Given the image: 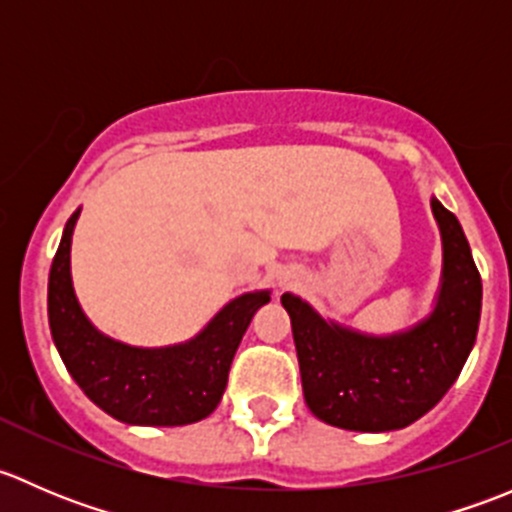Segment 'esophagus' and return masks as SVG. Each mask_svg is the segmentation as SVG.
Returning <instances> with one entry per match:
<instances>
[{
    "mask_svg": "<svg viewBox=\"0 0 512 512\" xmlns=\"http://www.w3.org/2000/svg\"><path fill=\"white\" fill-rule=\"evenodd\" d=\"M277 285H280L282 289L292 287L294 285V275H292V272H282V275L277 277Z\"/></svg>",
    "mask_w": 512,
    "mask_h": 512,
    "instance_id": "34e87169",
    "label": "esophagus"
}]
</instances>
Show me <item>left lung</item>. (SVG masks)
Returning a JSON list of instances; mask_svg holds the SVG:
<instances>
[{"label": "left lung", "mask_w": 512, "mask_h": 512, "mask_svg": "<svg viewBox=\"0 0 512 512\" xmlns=\"http://www.w3.org/2000/svg\"><path fill=\"white\" fill-rule=\"evenodd\" d=\"M431 210L443 242L441 287L433 312L414 327L366 334L324 319L297 294H282L304 401L319 421L361 433L406 428L428 414L461 374L476 344L483 285L456 215L436 198Z\"/></svg>", "instance_id": "obj_1"}]
</instances>
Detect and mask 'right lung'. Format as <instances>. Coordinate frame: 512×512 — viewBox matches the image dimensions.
Instances as JSON below:
<instances>
[{"label": "right lung", "instance_id": "add662e5", "mask_svg": "<svg viewBox=\"0 0 512 512\" xmlns=\"http://www.w3.org/2000/svg\"><path fill=\"white\" fill-rule=\"evenodd\" d=\"M81 208L69 218L49 272V327L66 369L86 396L131 426H185L218 409L232 356L270 289L227 302L193 339L170 347H131L98 332L71 282V235Z\"/></svg>", "mask_w": 512, "mask_h": 512}]
</instances>
